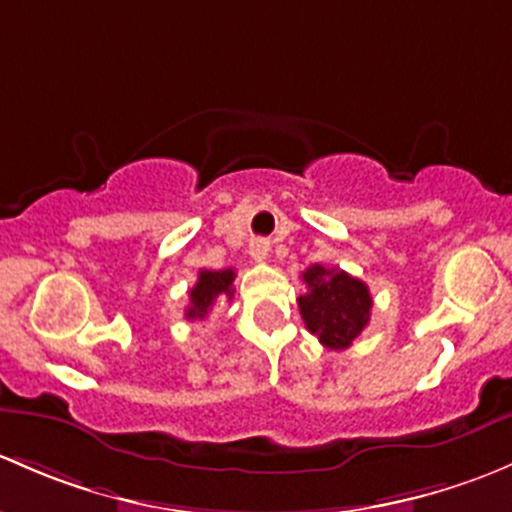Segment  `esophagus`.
<instances>
[{"instance_id":"1","label":"esophagus","mask_w":512,"mask_h":512,"mask_svg":"<svg viewBox=\"0 0 512 512\" xmlns=\"http://www.w3.org/2000/svg\"><path fill=\"white\" fill-rule=\"evenodd\" d=\"M268 251H271V244H268L266 239H254L249 244V254L254 261H266Z\"/></svg>"}]
</instances>
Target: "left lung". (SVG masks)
<instances>
[{
  "mask_svg": "<svg viewBox=\"0 0 512 512\" xmlns=\"http://www.w3.org/2000/svg\"><path fill=\"white\" fill-rule=\"evenodd\" d=\"M303 283L308 291L298 298V308L305 328L330 350H347L370 323L372 295L367 283L320 263L303 273Z\"/></svg>",
  "mask_w": 512,
  "mask_h": 512,
  "instance_id": "obj_1",
  "label": "left lung"
}]
</instances>
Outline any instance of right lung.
I'll use <instances>...</instances> for the list:
<instances>
[{
	"label": "right lung",
	"mask_w": 512,
	"mask_h": 512,
	"mask_svg": "<svg viewBox=\"0 0 512 512\" xmlns=\"http://www.w3.org/2000/svg\"><path fill=\"white\" fill-rule=\"evenodd\" d=\"M234 268L224 271H199L197 283L189 291V305L184 318L187 320H204L217 303L234 298Z\"/></svg>",
	"instance_id": "obj_1"
}]
</instances>
